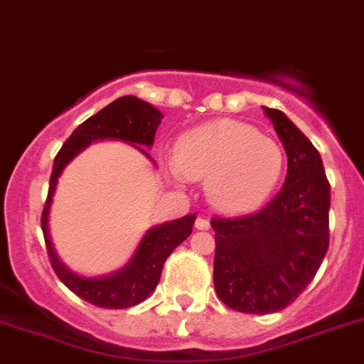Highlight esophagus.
<instances>
[{
    "label": "esophagus",
    "instance_id": "1",
    "mask_svg": "<svg viewBox=\"0 0 364 364\" xmlns=\"http://www.w3.org/2000/svg\"><path fill=\"white\" fill-rule=\"evenodd\" d=\"M196 229L208 230L210 229V223H208V220H205V218H198V220H196Z\"/></svg>",
    "mask_w": 364,
    "mask_h": 364
}]
</instances>
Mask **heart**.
Returning <instances> with one entry per match:
<instances>
[{
	"label": "heart",
	"mask_w": 364,
	"mask_h": 364,
	"mask_svg": "<svg viewBox=\"0 0 364 364\" xmlns=\"http://www.w3.org/2000/svg\"><path fill=\"white\" fill-rule=\"evenodd\" d=\"M286 154L273 137L238 121H216L186 132L173 151L179 179H207L208 201L225 213L257 208L282 178Z\"/></svg>",
	"instance_id": "b5f03b06"
}]
</instances>
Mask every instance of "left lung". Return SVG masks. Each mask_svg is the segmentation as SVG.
<instances>
[{
	"mask_svg": "<svg viewBox=\"0 0 364 364\" xmlns=\"http://www.w3.org/2000/svg\"><path fill=\"white\" fill-rule=\"evenodd\" d=\"M287 156L282 191L260 210L213 218L214 287L242 314H274L314 280L330 243V183L321 154L282 112L264 107Z\"/></svg>",
	"mask_w": 364,
	"mask_h": 364,
	"instance_id": "8db88e82",
	"label": "left lung"
}]
</instances>
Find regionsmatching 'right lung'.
<instances>
[{
	"label": "right lung",
	"instance_id": "right-lung-1",
	"mask_svg": "<svg viewBox=\"0 0 364 364\" xmlns=\"http://www.w3.org/2000/svg\"><path fill=\"white\" fill-rule=\"evenodd\" d=\"M161 119H163V113L156 106H151L137 97L126 95V97L107 104L99 113H95L87 121L82 122L55 157L49 181V194H47L46 207L42 213V230L43 238H46L47 255H49L50 265L60 280L75 295L87 300L90 304L99 306V308H132V306L146 300L159 284L164 260L170 257V252L178 247L179 243L191 236L196 214H186L179 220L166 221V223L148 229L146 235L143 236L141 243L135 249L134 257L129 258V262L122 269L104 274V277H84V274L69 269L68 265L60 260L53 247V242H50L49 210L53 205L56 183L65 166L95 141L128 143L154 163V159L148 156V151L142 146L151 148Z\"/></svg>",
	"mask_w": 364,
	"mask_h": 364
}]
</instances>
